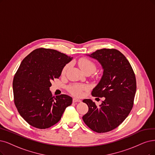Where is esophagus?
I'll list each match as a JSON object with an SVG mask.
<instances>
[{"label":"esophagus","instance_id":"esophagus-1","mask_svg":"<svg viewBox=\"0 0 155 155\" xmlns=\"http://www.w3.org/2000/svg\"><path fill=\"white\" fill-rule=\"evenodd\" d=\"M73 103H76V102H81V100H79V99H77V98H73Z\"/></svg>","mask_w":155,"mask_h":155}]
</instances>
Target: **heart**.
Listing matches in <instances>:
<instances>
[{
    "label": "heart",
    "instance_id": "1",
    "mask_svg": "<svg viewBox=\"0 0 155 155\" xmlns=\"http://www.w3.org/2000/svg\"><path fill=\"white\" fill-rule=\"evenodd\" d=\"M78 64L80 68L81 69V70L83 72L89 70H93L94 71L96 69V65L94 63L93 61H91V60L86 58H82L80 59L78 61ZM69 66H70V65L66 64L64 67L62 71V74H64L66 72L68 69L69 68ZM86 88L87 87L84 85L73 84L69 87V91H70V92L74 96H81L82 94L83 91L86 89Z\"/></svg>",
    "mask_w": 155,
    "mask_h": 155
}]
</instances>
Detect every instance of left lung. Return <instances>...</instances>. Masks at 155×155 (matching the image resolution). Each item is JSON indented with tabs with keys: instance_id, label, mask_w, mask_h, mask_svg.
I'll list each match as a JSON object with an SVG mask.
<instances>
[{
	"instance_id": "obj_1",
	"label": "left lung",
	"mask_w": 155,
	"mask_h": 155,
	"mask_svg": "<svg viewBox=\"0 0 155 155\" xmlns=\"http://www.w3.org/2000/svg\"><path fill=\"white\" fill-rule=\"evenodd\" d=\"M87 56L99 62L103 75L93 89L94 97H105L99 107L91 99L83 100L89 110L82 117L89 128L105 133L117 128L127 117L133 107L136 79L130 62L116 49H101Z\"/></svg>"
}]
</instances>
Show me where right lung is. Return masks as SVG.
<instances>
[{
	"label": "right lung",
	"instance_id": "obj_1",
	"mask_svg": "<svg viewBox=\"0 0 155 155\" xmlns=\"http://www.w3.org/2000/svg\"><path fill=\"white\" fill-rule=\"evenodd\" d=\"M73 59L52 49L38 48L24 59L14 77L15 106L20 116L39 129L58 123L66 108L72 104L66 94L52 97L51 81L59 78L64 67Z\"/></svg>",
	"mask_w": 155,
	"mask_h": 155
}]
</instances>
